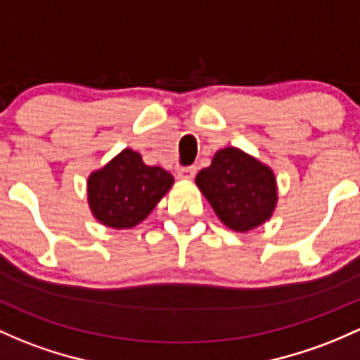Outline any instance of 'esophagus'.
Returning a JSON list of instances; mask_svg holds the SVG:
<instances>
[{"label":"esophagus","instance_id":"esophagus-1","mask_svg":"<svg viewBox=\"0 0 360 360\" xmlns=\"http://www.w3.org/2000/svg\"><path fill=\"white\" fill-rule=\"evenodd\" d=\"M177 176H179L181 179H193V177L196 176V167H195V165H188V167H181L179 171H177Z\"/></svg>","mask_w":360,"mask_h":360}]
</instances>
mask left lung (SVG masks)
<instances>
[{
	"label": "left lung",
	"mask_w": 360,
	"mask_h": 360,
	"mask_svg": "<svg viewBox=\"0 0 360 360\" xmlns=\"http://www.w3.org/2000/svg\"><path fill=\"white\" fill-rule=\"evenodd\" d=\"M196 184L229 229L246 232L266 222L276 205L275 174L243 150H219Z\"/></svg>",
	"instance_id": "1"
}]
</instances>
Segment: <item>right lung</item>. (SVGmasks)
<instances>
[{
    "instance_id": "obj_1",
    "label": "right lung",
    "mask_w": 360,
    "mask_h": 360,
    "mask_svg": "<svg viewBox=\"0 0 360 360\" xmlns=\"http://www.w3.org/2000/svg\"><path fill=\"white\" fill-rule=\"evenodd\" d=\"M172 183L174 177L165 169L147 165L140 153L124 148L108 165L90 174V210L108 227H135L147 219Z\"/></svg>"
}]
</instances>
